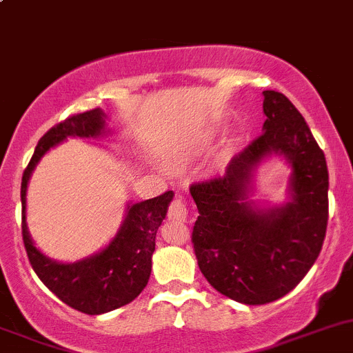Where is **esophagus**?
<instances>
[{"mask_svg": "<svg viewBox=\"0 0 353 353\" xmlns=\"http://www.w3.org/2000/svg\"><path fill=\"white\" fill-rule=\"evenodd\" d=\"M169 216L174 220H184L188 216V206L183 196H176L169 208Z\"/></svg>", "mask_w": 353, "mask_h": 353, "instance_id": "esophagus-1", "label": "esophagus"}]
</instances>
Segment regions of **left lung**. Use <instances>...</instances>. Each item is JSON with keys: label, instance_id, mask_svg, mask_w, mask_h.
I'll list each match as a JSON object with an SVG mask.
<instances>
[{"label": "left lung", "instance_id": "1", "mask_svg": "<svg viewBox=\"0 0 353 353\" xmlns=\"http://www.w3.org/2000/svg\"><path fill=\"white\" fill-rule=\"evenodd\" d=\"M266 121L223 176L191 184L198 206L193 244L210 285L232 301L261 305L297 287L321 252L328 223V167L307 123L283 94L263 92ZM272 154L291 167L282 205L252 202L255 169Z\"/></svg>", "mask_w": 353, "mask_h": 353}]
</instances>
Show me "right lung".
<instances>
[{
	"mask_svg": "<svg viewBox=\"0 0 353 353\" xmlns=\"http://www.w3.org/2000/svg\"><path fill=\"white\" fill-rule=\"evenodd\" d=\"M105 112L101 108L68 117L39 140L22 177V236L28 261L46 287L65 304L85 314H104L130 304L147 287L152 273L155 236L167 215L174 193L128 203L124 220L112 241L83 259L61 263L35 248L27 227V186L41 159L66 138L108 137Z\"/></svg>",
	"mask_w": 353,
	"mask_h": 353,
	"instance_id": "right-lung-1",
	"label": "right lung"
}]
</instances>
